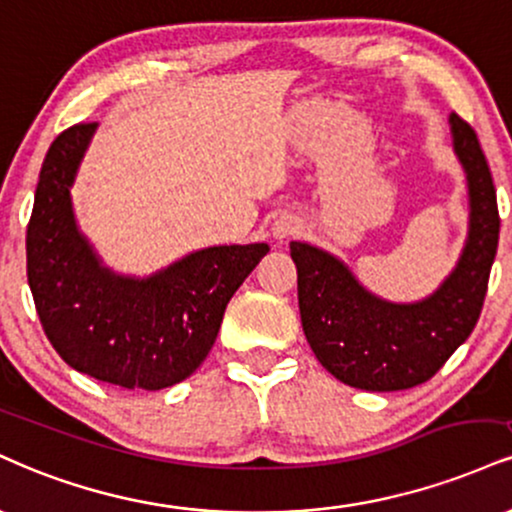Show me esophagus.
Returning <instances> with one entry per match:
<instances>
[{"label":"esophagus","mask_w":512,"mask_h":512,"mask_svg":"<svg viewBox=\"0 0 512 512\" xmlns=\"http://www.w3.org/2000/svg\"><path fill=\"white\" fill-rule=\"evenodd\" d=\"M300 231V219L293 214H281L279 219H274L272 224V238L274 240H286L295 236Z\"/></svg>","instance_id":"1"}]
</instances>
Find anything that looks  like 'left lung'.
Wrapping results in <instances>:
<instances>
[{"label":"left lung","instance_id":"8db88e82","mask_svg":"<svg viewBox=\"0 0 512 512\" xmlns=\"http://www.w3.org/2000/svg\"><path fill=\"white\" fill-rule=\"evenodd\" d=\"M453 152L467 181V238L453 272L415 303L367 291L350 267L317 245L293 240L298 305L312 353L326 372L362 391H403L432 379L467 341L482 312L498 248V207L477 133L448 116Z\"/></svg>","mask_w":512,"mask_h":512}]
</instances>
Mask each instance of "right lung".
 Returning a JSON list of instances; mask_svg holds the SVG:
<instances>
[{
  "mask_svg": "<svg viewBox=\"0 0 512 512\" xmlns=\"http://www.w3.org/2000/svg\"><path fill=\"white\" fill-rule=\"evenodd\" d=\"M95 131L97 123H78L47 150L26 236L28 283L66 365L121 389L159 391L202 365L226 305L269 245L202 248L150 276L109 269L71 200Z\"/></svg>",
  "mask_w": 512,
  "mask_h": 512,
  "instance_id": "1",
  "label": "right lung"
}]
</instances>
